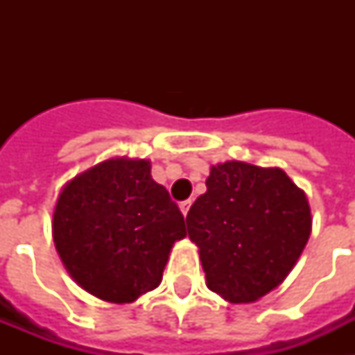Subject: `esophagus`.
I'll return each mask as SVG.
<instances>
[{"label":"esophagus","instance_id":"1","mask_svg":"<svg viewBox=\"0 0 355 355\" xmlns=\"http://www.w3.org/2000/svg\"><path fill=\"white\" fill-rule=\"evenodd\" d=\"M189 208H191V200H182V202H180V211H182L184 217L188 216Z\"/></svg>","mask_w":355,"mask_h":355}]
</instances>
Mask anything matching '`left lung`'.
I'll list each match as a JSON object with an SVG mask.
<instances>
[{"label": "left lung", "mask_w": 355, "mask_h": 355, "mask_svg": "<svg viewBox=\"0 0 355 355\" xmlns=\"http://www.w3.org/2000/svg\"><path fill=\"white\" fill-rule=\"evenodd\" d=\"M186 223L208 289L245 304L291 272L311 234V210L280 167L232 160L211 166L206 193L189 208Z\"/></svg>", "instance_id": "1"}]
</instances>
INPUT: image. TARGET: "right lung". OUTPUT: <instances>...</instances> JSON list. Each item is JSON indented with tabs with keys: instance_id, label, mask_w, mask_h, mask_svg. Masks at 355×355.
I'll list each match as a JSON object with an SVG mask.
<instances>
[{
	"instance_id": "right-lung-1",
	"label": "right lung",
	"mask_w": 355,
	"mask_h": 355,
	"mask_svg": "<svg viewBox=\"0 0 355 355\" xmlns=\"http://www.w3.org/2000/svg\"><path fill=\"white\" fill-rule=\"evenodd\" d=\"M184 216L150 177L149 160L110 158L62 188L53 211L57 252L77 284L114 304L160 286Z\"/></svg>"
}]
</instances>
